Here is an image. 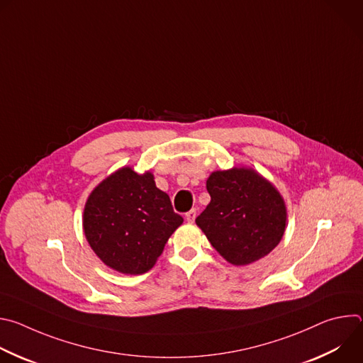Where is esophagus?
<instances>
[{"label":"esophagus","mask_w":363,"mask_h":363,"mask_svg":"<svg viewBox=\"0 0 363 363\" xmlns=\"http://www.w3.org/2000/svg\"><path fill=\"white\" fill-rule=\"evenodd\" d=\"M195 217H196V210H191L185 214V218L188 223H194L195 221Z\"/></svg>","instance_id":"obj_1"}]
</instances>
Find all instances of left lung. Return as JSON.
I'll list each match as a JSON object with an SVG mask.
<instances>
[{"label":"left lung","mask_w":363,"mask_h":363,"mask_svg":"<svg viewBox=\"0 0 363 363\" xmlns=\"http://www.w3.org/2000/svg\"><path fill=\"white\" fill-rule=\"evenodd\" d=\"M211 202L196 225L234 266L266 257L280 242L287 220L280 192L251 168L216 171L206 179Z\"/></svg>","instance_id":"obj_1"}]
</instances>
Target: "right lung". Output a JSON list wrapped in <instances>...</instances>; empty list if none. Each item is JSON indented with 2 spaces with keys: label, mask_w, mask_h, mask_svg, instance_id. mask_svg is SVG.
Returning <instances> with one entry per match:
<instances>
[{
  "label": "right lung",
  "mask_w": 363,
  "mask_h": 363,
  "mask_svg": "<svg viewBox=\"0 0 363 363\" xmlns=\"http://www.w3.org/2000/svg\"><path fill=\"white\" fill-rule=\"evenodd\" d=\"M184 223L150 172L123 167L89 195L84 235L100 260L123 274L149 272L172 233Z\"/></svg>",
  "instance_id": "obj_1"
}]
</instances>
